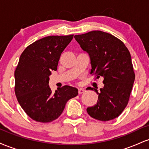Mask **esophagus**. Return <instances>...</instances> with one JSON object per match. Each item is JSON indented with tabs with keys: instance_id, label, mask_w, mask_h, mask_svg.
<instances>
[{
	"instance_id": "obj_1",
	"label": "esophagus",
	"mask_w": 149,
	"mask_h": 149,
	"mask_svg": "<svg viewBox=\"0 0 149 149\" xmlns=\"http://www.w3.org/2000/svg\"><path fill=\"white\" fill-rule=\"evenodd\" d=\"M84 92H85L84 89H83V88L78 89V94H79V95H81V94L84 93Z\"/></svg>"
}]
</instances>
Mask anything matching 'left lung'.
Masks as SVG:
<instances>
[{
    "mask_svg": "<svg viewBox=\"0 0 149 149\" xmlns=\"http://www.w3.org/2000/svg\"><path fill=\"white\" fill-rule=\"evenodd\" d=\"M80 47L89 54L92 69L96 78L103 77V88L97 104L87 109L93 118L108 121L118 117L127 107L135 74L130 53L120 40L106 32L92 31L74 36ZM87 88V89H88Z\"/></svg>",
    "mask_w": 149,
    "mask_h": 149,
    "instance_id": "left-lung-1",
    "label": "left lung"
}]
</instances>
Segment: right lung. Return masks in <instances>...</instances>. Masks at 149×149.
Segmentation results:
<instances>
[{
  "mask_svg": "<svg viewBox=\"0 0 149 149\" xmlns=\"http://www.w3.org/2000/svg\"><path fill=\"white\" fill-rule=\"evenodd\" d=\"M73 35L50 36L29 45L15 71V92L26 113L37 122L49 123L60 116L66 102L78 95V89L64 85L54 93L49 86L51 71H57L61 52Z\"/></svg>",
  "mask_w": 149,
  "mask_h": 149,
  "instance_id": "right-lung-1",
  "label": "right lung"
}]
</instances>
